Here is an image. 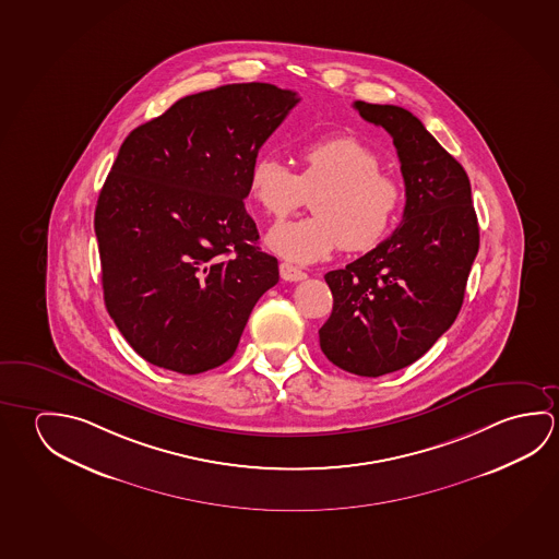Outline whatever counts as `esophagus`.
I'll list each match as a JSON object with an SVG mask.
<instances>
[{
	"instance_id": "obj_1",
	"label": "esophagus",
	"mask_w": 559,
	"mask_h": 559,
	"mask_svg": "<svg viewBox=\"0 0 559 559\" xmlns=\"http://www.w3.org/2000/svg\"><path fill=\"white\" fill-rule=\"evenodd\" d=\"M278 271H281L283 281H288V283H298V281H304L308 276L298 266L290 265V263H281Z\"/></svg>"
}]
</instances>
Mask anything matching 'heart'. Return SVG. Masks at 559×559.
Masks as SVG:
<instances>
[{
	"label": "heart",
	"instance_id": "b5f03b06",
	"mask_svg": "<svg viewBox=\"0 0 559 559\" xmlns=\"http://www.w3.org/2000/svg\"><path fill=\"white\" fill-rule=\"evenodd\" d=\"M298 159V174L269 154L249 167V199L269 218H283L316 189L313 214L276 224L266 234V248L294 263H316L338 246L367 253L388 238L402 211L403 189L380 171L382 157L374 147L341 134L304 146Z\"/></svg>",
	"mask_w": 559,
	"mask_h": 559
}]
</instances>
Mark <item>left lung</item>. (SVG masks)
<instances>
[{
  "instance_id": "8db88e82",
  "label": "left lung",
  "mask_w": 559,
  "mask_h": 559,
  "mask_svg": "<svg viewBox=\"0 0 559 559\" xmlns=\"http://www.w3.org/2000/svg\"><path fill=\"white\" fill-rule=\"evenodd\" d=\"M353 107L394 138L405 209L390 238L325 275L333 311L320 330V347L335 367L376 378L409 367L454 323L479 226L464 167L421 120L395 105Z\"/></svg>"
}]
</instances>
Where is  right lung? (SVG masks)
I'll use <instances>...</instances> for the list:
<instances>
[{"mask_svg": "<svg viewBox=\"0 0 559 559\" xmlns=\"http://www.w3.org/2000/svg\"><path fill=\"white\" fill-rule=\"evenodd\" d=\"M300 97L271 83L194 93L132 130L99 192L103 296L122 337L179 374L224 365L278 263L257 248L249 167Z\"/></svg>", "mask_w": 559, "mask_h": 559, "instance_id": "right-lung-1", "label": "right lung"}]
</instances>
